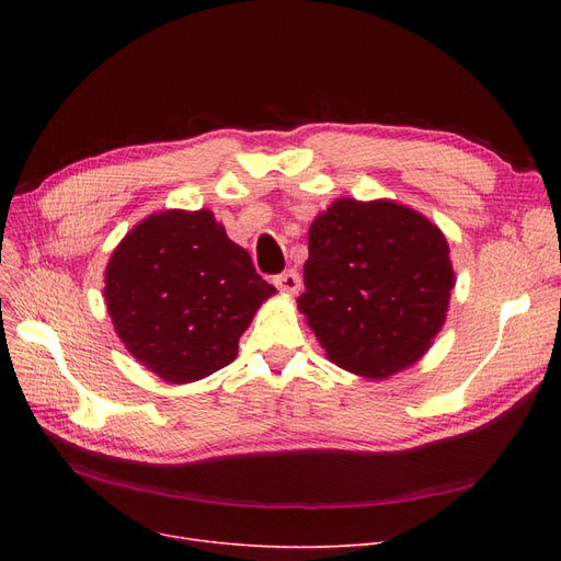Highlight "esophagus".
Returning a JSON list of instances; mask_svg holds the SVG:
<instances>
[{
  "label": "esophagus",
  "mask_w": 561,
  "mask_h": 561,
  "mask_svg": "<svg viewBox=\"0 0 561 561\" xmlns=\"http://www.w3.org/2000/svg\"><path fill=\"white\" fill-rule=\"evenodd\" d=\"M273 284L282 290V293H288V296H296V293L300 290V286H302V279H300V275H298V271H284V273H279V275H275L273 277Z\"/></svg>",
  "instance_id": "esophagus-1"
}]
</instances>
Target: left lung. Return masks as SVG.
<instances>
[{
	"mask_svg": "<svg viewBox=\"0 0 561 561\" xmlns=\"http://www.w3.org/2000/svg\"><path fill=\"white\" fill-rule=\"evenodd\" d=\"M448 252L440 229L402 204L336 199L311 222L298 309L336 366L385 379L444 328Z\"/></svg>",
	"mask_w": 561,
	"mask_h": 561,
	"instance_id": "left-lung-1",
	"label": "left lung"
}]
</instances>
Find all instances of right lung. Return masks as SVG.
<instances>
[{
  "label": "right lung",
  "mask_w": 561,
  "mask_h": 561,
  "mask_svg": "<svg viewBox=\"0 0 561 561\" xmlns=\"http://www.w3.org/2000/svg\"><path fill=\"white\" fill-rule=\"evenodd\" d=\"M275 288L211 211H163L134 227L106 268V309L131 355L170 385L236 359Z\"/></svg>",
  "instance_id": "right-lung-1"
}]
</instances>
